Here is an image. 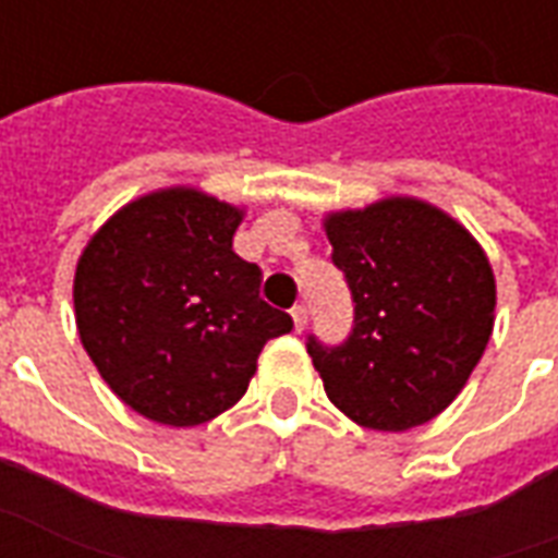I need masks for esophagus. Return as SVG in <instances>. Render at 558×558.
Instances as JSON below:
<instances>
[{
    "mask_svg": "<svg viewBox=\"0 0 558 558\" xmlns=\"http://www.w3.org/2000/svg\"><path fill=\"white\" fill-rule=\"evenodd\" d=\"M291 318H294V329L296 332H303L308 324V308L306 306H294L291 308Z\"/></svg>",
    "mask_w": 558,
    "mask_h": 558,
    "instance_id": "1",
    "label": "esophagus"
}]
</instances>
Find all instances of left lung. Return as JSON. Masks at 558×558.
I'll return each mask as SVG.
<instances>
[{
	"label": "left lung",
	"instance_id": "obj_1",
	"mask_svg": "<svg viewBox=\"0 0 558 558\" xmlns=\"http://www.w3.org/2000/svg\"><path fill=\"white\" fill-rule=\"evenodd\" d=\"M324 231L353 296L344 344L324 348L308 336L327 398L372 430L440 416L494 332L496 279L482 243L413 195L332 210Z\"/></svg>",
	"mask_w": 558,
	"mask_h": 558
}]
</instances>
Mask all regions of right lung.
Here are the masks:
<instances>
[{"instance_id": "obj_1", "label": "right lung", "mask_w": 558, "mask_h": 558, "mask_svg": "<svg viewBox=\"0 0 558 558\" xmlns=\"http://www.w3.org/2000/svg\"><path fill=\"white\" fill-rule=\"evenodd\" d=\"M243 210L166 186L116 210L73 274L85 353L140 416L193 428L234 408L258 353L294 320L258 296L262 270L231 250Z\"/></svg>"}]
</instances>
